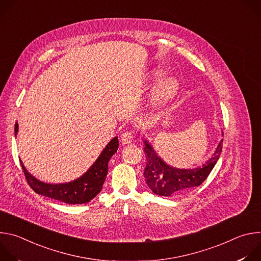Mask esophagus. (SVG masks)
Listing matches in <instances>:
<instances>
[{"instance_id": "esophagus-1", "label": "esophagus", "mask_w": 261, "mask_h": 261, "mask_svg": "<svg viewBox=\"0 0 261 261\" xmlns=\"http://www.w3.org/2000/svg\"><path fill=\"white\" fill-rule=\"evenodd\" d=\"M121 140L123 143L127 144V143H131L133 140V132L132 131H126L122 134L121 136Z\"/></svg>"}]
</instances>
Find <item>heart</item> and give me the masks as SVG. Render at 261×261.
Masks as SVG:
<instances>
[{
  "mask_svg": "<svg viewBox=\"0 0 261 261\" xmlns=\"http://www.w3.org/2000/svg\"><path fill=\"white\" fill-rule=\"evenodd\" d=\"M176 82L173 79H165L161 81L154 91V100L158 103H165L169 101L176 92Z\"/></svg>",
  "mask_w": 261,
  "mask_h": 261,
  "instance_id": "obj_1",
  "label": "heart"
}]
</instances>
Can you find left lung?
I'll list each match as a JSON object with an SVG mask.
<instances>
[{
  "label": "left lung",
  "instance_id": "obj_1",
  "mask_svg": "<svg viewBox=\"0 0 261 261\" xmlns=\"http://www.w3.org/2000/svg\"><path fill=\"white\" fill-rule=\"evenodd\" d=\"M222 142L223 139L219 142L213 156L202 166L192 169H179L166 164L157 155L153 146L147 140H144L143 151L147 162L143 175L148 188L157 195L171 196L198 187L216 165L222 152Z\"/></svg>",
  "mask_w": 261,
  "mask_h": 261
}]
</instances>
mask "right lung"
<instances>
[{"label":"right lung","mask_w":261,"mask_h":261,"mask_svg":"<svg viewBox=\"0 0 261 261\" xmlns=\"http://www.w3.org/2000/svg\"><path fill=\"white\" fill-rule=\"evenodd\" d=\"M18 131V124L15 123V135ZM119 147L118 137H114L105 146L98 159L81 177L64 184H47L37 179L24 167L20 161L21 168L28 184L37 193L43 196L60 200L69 204H82L92 200L102 189L107 175L108 162Z\"/></svg>","instance_id":"1"}]
</instances>
